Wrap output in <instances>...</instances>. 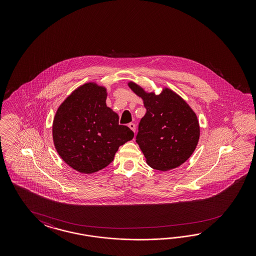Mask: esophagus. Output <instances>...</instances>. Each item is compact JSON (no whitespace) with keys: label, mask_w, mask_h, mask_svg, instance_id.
I'll return each mask as SVG.
<instances>
[{"label":"esophagus","mask_w":256,"mask_h":256,"mask_svg":"<svg viewBox=\"0 0 256 256\" xmlns=\"http://www.w3.org/2000/svg\"><path fill=\"white\" fill-rule=\"evenodd\" d=\"M128 126H130V128L132 130V132H136V124H134V123H130Z\"/></svg>","instance_id":"1"}]
</instances>
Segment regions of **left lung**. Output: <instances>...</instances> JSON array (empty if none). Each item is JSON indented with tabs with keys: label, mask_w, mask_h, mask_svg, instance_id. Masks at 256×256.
I'll return each instance as SVG.
<instances>
[{
	"label": "left lung",
	"mask_w": 256,
	"mask_h": 256,
	"mask_svg": "<svg viewBox=\"0 0 256 256\" xmlns=\"http://www.w3.org/2000/svg\"><path fill=\"white\" fill-rule=\"evenodd\" d=\"M146 110L140 121L136 142L153 169L168 170L180 166L197 146L200 128L196 114L185 101L169 89L156 96L130 82Z\"/></svg>",
	"instance_id": "left-lung-1"
}]
</instances>
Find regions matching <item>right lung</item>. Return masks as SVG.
Wrapping results in <instances>:
<instances>
[{
  "label": "right lung",
  "mask_w": 256,
  "mask_h": 256,
  "mask_svg": "<svg viewBox=\"0 0 256 256\" xmlns=\"http://www.w3.org/2000/svg\"><path fill=\"white\" fill-rule=\"evenodd\" d=\"M106 90L94 84L78 87L57 110L52 136L62 160L73 169L93 174L114 160L120 146L134 137L119 124V117L106 105Z\"/></svg>",
  "instance_id": "obj_1"
}]
</instances>
